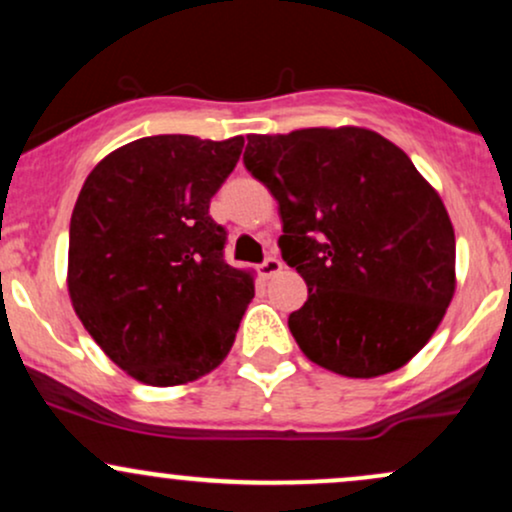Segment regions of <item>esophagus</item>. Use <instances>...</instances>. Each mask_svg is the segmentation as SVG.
Here are the masks:
<instances>
[{"label": "esophagus", "mask_w": 512, "mask_h": 512, "mask_svg": "<svg viewBox=\"0 0 512 512\" xmlns=\"http://www.w3.org/2000/svg\"><path fill=\"white\" fill-rule=\"evenodd\" d=\"M257 269H260L262 279H272L274 274H279L281 269H284V264L276 260V257H267V260H264Z\"/></svg>", "instance_id": "34e87169"}]
</instances>
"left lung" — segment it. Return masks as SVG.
Wrapping results in <instances>:
<instances>
[{
	"mask_svg": "<svg viewBox=\"0 0 512 512\" xmlns=\"http://www.w3.org/2000/svg\"><path fill=\"white\" fill-rule=\"evenodd\" d=\"M245 168L279 202L281 257L308 301L289 330L317 366L378 378L407 366L455 296V231L436 187L366 127L248 134Z\"/></svg>",
	"mask_w": 512,
	"mask_h": 512,
	"instance_id": "1",
	"label": "left lung"
}]
</instances>
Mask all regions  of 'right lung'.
<instances>
[{
    "instance_id": "1",
    "label": "right lung",
    "mask_w": 512,
    "mask_h": 512,
    "mask_svg": "<svg viewBox=\"0 0 512 512\" xmlns=\"http://www.w3.org/2000/svg\"><path fill=\"white\" fill-rule=\"evenodd\" d=\"M243 144L144 137L110 151L81 187L69 223V298L93 342L139 383H192L236 342L255 274L223 262L226 231L209 202Z\"/></svg>"
}]
</instances>
